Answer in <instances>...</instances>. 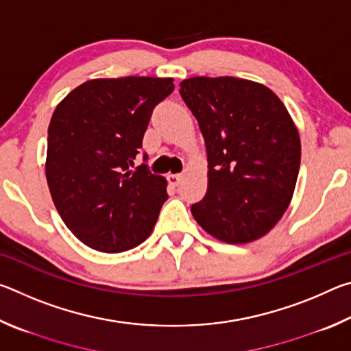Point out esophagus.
<instances>
[{"label":"esophagus","mask_w":351,"mask_h":351,"mask_svg":"<svg viewBox=\"0 0 351 351\" xmlns=\"http://www.w3.org/2000/svg\"><path fill=\"white\" fill-rule=\"evenodd\" d=\"M182 175L181 173H176V175H173V173H170L169 175V181H170V184L171 186H175V187H178L181 184V181H182Z\"/></svg>","instance_id":"obj_1"}]
</instances>
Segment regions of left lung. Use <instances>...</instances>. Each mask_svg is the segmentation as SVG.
<instances>
[{
	"instance_id": "8db88e82",
	"label": "left lung",
	"mask_w": 351,
	"mask_h": 351,
	"mask_svg": "<svg viewBox=\"0 0 351 351\" xmlns=\"http://www.w3.org/2000/svg\"><path fill=\"white\" fill-rule=\"evenodd\" d=\"M207 152V192L192 215L229 245L261 239L293 199L300 136L293 117L263 83L237 77H190L180 83Z\"/></svg>"
}]
</instances>
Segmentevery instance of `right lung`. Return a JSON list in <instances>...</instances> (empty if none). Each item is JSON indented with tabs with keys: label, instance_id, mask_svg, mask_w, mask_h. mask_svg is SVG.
I'll use <instances>...</instances> for the list:
<instances>
[{
	"label": "right lung",
	"instance_id": "1",
	"mask_svg": "<svg viewBox=\"0 0 351 351\" xmlns=\"http://www.w3.org/2000/svg\"><path fill=\"white\" fill-rule=\"evenodd\" d=\"M171 77L93 79L56 106L47 130L46 181L64 224L83 245L119 254L153 232L167 180L130 170Z\"/></svg>",
	"mask_w": 351,
	"mask_h": 351
}]
</instances>
